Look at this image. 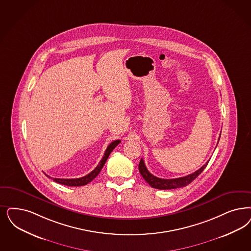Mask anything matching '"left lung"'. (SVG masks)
Returning <instances> with one entry per match:
<instances>
[{"label":"left lung","mask_w":251,"mask_h":251,"mask_svg":"<svg viewBox=\"0 0 251 251\" xmlns=\"http://www.w3.org/2000/svg\"><path fill=\"white\" fill-rule=\"evenodd\" d=\"M207 163H208V161L206 164L203 165L197 172L189 174L187 176L176 178V179H161V178H157L153 174L149 173L146 167L144 159L141 158L140 163H139V172L151 187L160 189V190H168V189L181 188V187H184V186L188 185L199 176L200 173L204 171V169L207 167Z\"/></svg>","instance_id":"obj_1"}]
</instances>
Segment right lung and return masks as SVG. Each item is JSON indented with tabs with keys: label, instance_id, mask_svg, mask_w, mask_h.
<instances>
[{
	"label": "right lung",
	"instance_id": "1",
	"mask_svg": "<svg viewBox=\"0 0 251 251\" xmlns=\"http://www.w3.org/2000/svg\"><path fill=\"white\" fill-rule=\"evenodd\" d=\"M120 143H121V140H116V141L112 142L106 148V150L104 152V156L101 159V161L99 162V164L97 165V167L95 168L92 173L87 174L86 176H83L81 178H77V179H58V178H52V180L54 182H58V183H61V184H64V185H67V186H82V185H86L87 183H89L91 181H93L95 177L99 174V173L101 172L102 168L104 167V163L107 160L110 153L112 152L113 149L117 147ZM49 178H51V177H49Z\"/></svg>",
	"mask_w": 251,
	"mask_h": 251
}]
</instances>
